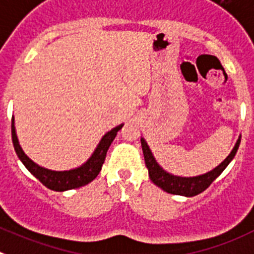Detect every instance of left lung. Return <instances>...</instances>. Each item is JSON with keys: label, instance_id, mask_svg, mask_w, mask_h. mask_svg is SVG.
Segmentation results:
<instances>
[{"label": "left lung", "instance_id": "8db88e82", "mask_svg": "<svg viewBox=\"0 0 254 254\" xmlns=\"http://www.w3.org/2000/svg\"><path fill=\"white\" fill-rule=\"evenodd\" d=\"M140 141L141 148H143L144 161H145L149 178L152 180L153 184L161 187L166 192L173 193V195L187 196V197L198 195V193L205 191L212 182L215 181V178L220 176V173L227 168L230 161L234 158L235 153H237L239 148V144H241V139H238V141H237L235 147L230 152V154L224 159V162H221L216 168H214L210 172L205 173V175L196 176V177H178V176L167 173L162 167H159V164L155 162L154 157H153L152 152H150L145 140L141 138Z\"/></svg>", "mask_w": 254, "mask_h": 254}]
</instances>
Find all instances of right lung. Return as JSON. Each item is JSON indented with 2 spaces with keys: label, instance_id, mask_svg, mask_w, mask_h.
Masks as SVG:
<instances>
[{
  "label": "right lung",
  "instance_id": "obj_1",
  "mask_svg": "<svg viewBox=\"0 0 254 254\" xmlns=\"http://www.w3.org/2000/svg\"><path fill=\"white\" fill-rule=\"evenodd\" d=\"M123 125H119V127H114L113 130H110L109 132H106L104 136H102L101 141L97 145L96 150L93 152V154L91 155V158L88 159L84 164H82L78 168H74V170L69 171H50L47 168H43V167L38 166L36 163H34L24 152H22L21 147H20L19 140H17V136H16L15 131V125H13V118H12V124H11V134H12V143L13 148L16 150V154L19 155L20 161L24 163V166L26 167L29 172L33 176H35L39 181L42 182L45 187H48L49 190H53V191H67V190H73L78 189V187L84 186V185L90 184L91 181H93L97 175L101 171V167L104 164L105 158H106V153L109 147L111 145L113 140L115 139L118 131L123 127Z\"/></svg>",
  "mask_w": 254,
  "mask_h": 254
}]
</instances>
